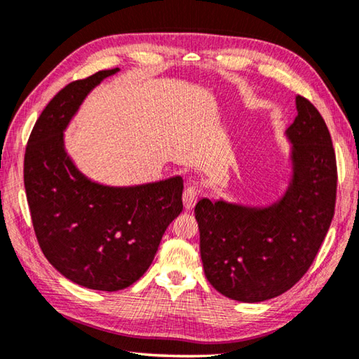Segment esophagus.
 Listing matches in <instances>:
<instances>
[{
    "label": "esophagus",
    "mask_w": 359,
    "mask_h": 359,
    "mask_svg": "<svg viewBox=\"0 0 359 359\" xmlns=\"http://www.w3.org/2000/svg\"><path fill=\"white\" fill-rule=\"evenodd\" d=\"M198 196H199V187L196 184H189L185 191H184V205L187 210L193 208L196 205V202H198Z\"/></svg>",
    "instance_id": "esophagus-1"
}]
</instances>
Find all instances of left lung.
<instances>
[{
	"label": "left lung",
	"mask_w": 359,
	"mask_h": 359,
	"mask_svg": "<svg viewBox=\"0 0 359 359\" xmlns=\"http://www.w3.org/2000/svg\"><path fill=\"white\" fill-rule=\"evenodd\" d=\"M296 107L285 132L292 175L282 198L268 207L207 198L196 203L205 277L229 299L254 304L291 290L332 224L338 182L332 137L310 101L296 96Z\"/></svg>",
	"instance_id": "left-lung-1"
}]
</instances>
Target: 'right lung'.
Returning a JSON list of instances; mask_svg holds the SVG:
<instances>
[{
	"label": "right lung",
	"instance_id": "right-lung-1",
	"mask_svg": "<svg viewBox=\"0 0 359 359\" xmlns=\"http://www.w3.org/2000/svg\"><path fill=\"white\" fill-rule=\"evenodd\" d=\"M118 72L104 69L62 88L39 116L25 154L27 205L43 255L72 282L109 292L143 276L184 208L180 175L109 187L86 177L65 151L63 130L81 104Z\"/></svg>",
	"mask_w": 359,
	"mask_h": 359
}]
</instances>
